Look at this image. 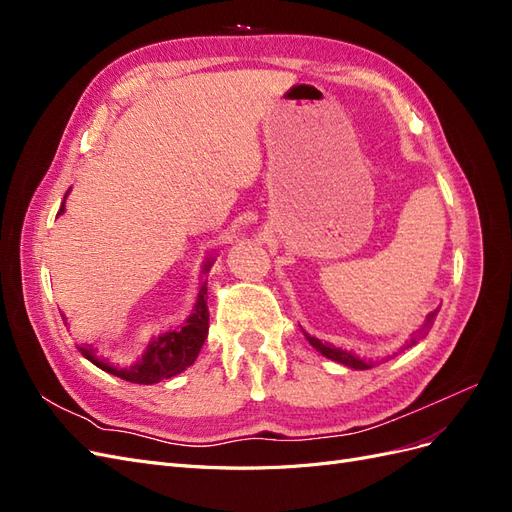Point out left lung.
I'll list each match as a JSON object with an SVG mask.
<instances>
[{"label":"left lung","instance_id":"obj_1","mask_svg":"<svg viewBox=\"0 0 512 512\" xmlns=\"http://www.w3.org/2000/svg\"><path fill=\"white\" fill-rule=\"evenodd\" d=\"M438 312H440V307L433 309V312H429V316H427V320H425V324H423V329L418 331V333L410 339L408 348L414 346L421 337H425V333L433 327V320H436ZM305 337H307L309 344H312L320 354H324V356H327V359H331V361H337V363H342V365L352 367V369H369V367H371L369 361L359 359V356H354L352 352H346V350H342V348H335V346H331V344H327V342H320V339H316V337H312V335H307V333H305ZM389 359H391V356H384L382 361H389Z\"/></svg>","mask_w":512,"mask_h":512}]
</instances>
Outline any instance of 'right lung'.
I'll return each mask as SVG.
<instances>
[{
  "label": "right lung",
  "mask_w": 512,
  "mask_h": 512,
  "mask_svg": "<svg viewBox=\"0 0 512 512\" xmlns=\"http://www.w3.org/2000/svg\"><path fill=\"white\" fill-rule=\"evenodd\" d=\"M66 196H68V192H66ZM66 196H64V203H61L57 215L64 213ZM209 269H211V260L205 262L203 273H209ZM207 331H209V307H207V280H205L203 286H200V290H198L194 314L188 318V322H185L181 329L166 331V333L158 335L156 339H151V344L147 346L141 359H138L134 365L115 367L108 361L100 359L96 350L91 346H81L79 350L87 361H91L100 369L108 371V374H113L121 380L136 382V384H153V382H160L166 378H173V376L181 374L185 367H190L196 361L200 348H203V344H205Z\"/></svg>",
  "instance_id": "right-lung-1"
}]
</instances>
